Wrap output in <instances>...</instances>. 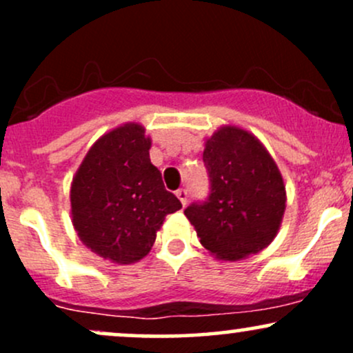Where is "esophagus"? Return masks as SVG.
<instances>
[{
  "label": "esophagus",
  "instance_id": "1",
  "mask_svg": "<svg viewBox=\"0 0 353 353\" xmlns=\"http://www.w3.org/2000/svg\"><path fill=\"white\" fill-rule=\"evenodd\" d=\"M176 196H177V199L181 201L182 205L188 204V190H185V189H179V190H177V192H176Z\"/></svg>",
  "mask_w": 353,
  "mask_h": 353
}]
</instances>
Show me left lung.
I'll return each mask as SVG.
<instances>
[{"instance_id": "8db88e82", "label": "left lung", "mask_w": 353, "mask_h": 353, "mask_svg": "<svg viewBox=\"0 0 353 353\" xmlns=\"http://www.w3.org/2000/svg\"><path fill=\"white\" fill-rule=\"evenodd\" d=\"M210 194L184 210L201 244L219 261L236 262L264 250L285 212L283 177L267 148L239 125H221L205 139Z\"/></svg>"}]
</instances>
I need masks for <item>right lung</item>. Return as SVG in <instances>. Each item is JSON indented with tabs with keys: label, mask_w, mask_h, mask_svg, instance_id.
<instances>
[{
	"label": "right lung",
	"mask_w": 353,
	"mask_h": 353,
	"mask_svg": "<svg viewBox=\"0 0 353 353\" xmlns=\"http://www.w3.org/2000/svg\"><path fill=\"white\" fill-rule=\"evenodd\" d=\"M151 137L125 123L91 145L71 182V222L79 241L119 265L151 252L168 214L182 205L151 163Z\"/></svg>",
	"instance_id": "obj_1"
}]
</instances>
